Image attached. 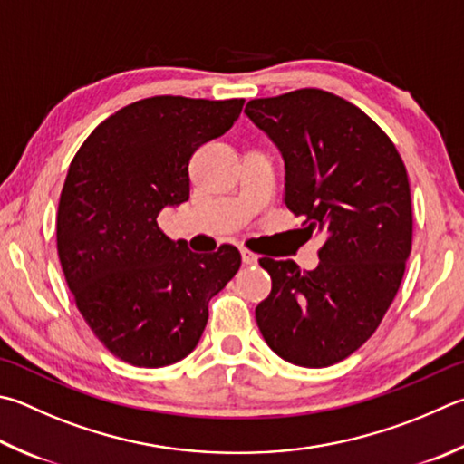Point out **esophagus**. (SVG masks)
I'll list each match as a JSON object with an SVG mask.
<instances>
[{"label": "esophagus", "mask_w": 464, "mask_h": 464, "mask_svg": "<svg viewBox=\"0 0 464 464\" xmlns=\"http://www.w3.org/2000/svg\"><path fill=\"white\" fill-rule=\"evenodd\" d=\"M241 259H243V264H246V266H256L257 264V256L254 254V251H249L246 247L241 249Z\"/></svg>", "instance_id": "1"}]
</instances>
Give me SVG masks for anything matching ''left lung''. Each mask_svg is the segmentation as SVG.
Segmentation results:
<instances>
[{
	"label": "left lung",
	"mask_w": 464,
	"mask_h": 464,
	"mask_svg": "<svg viewBox=\"0 0 464 464\" xmlns=\"http://www.w3.org/2000/svg\"><path fill=\"white\" fill-rule=\"evenodd\" d=\"M246 113L280 150L284 203L320 237V264L261 257L272 292L256 320L276 355L300 367L347 359L398 294L411 251L408 172L385 131L343 97L300 89L254 99Z\"/></svg>",
	"instance_id": "1"
}]
</instances>
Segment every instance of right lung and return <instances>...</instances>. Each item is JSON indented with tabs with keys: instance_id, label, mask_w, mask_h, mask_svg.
<instances>
[{
	"instance_id": "add662e5",
	"label": "right lung",
	"mask_w": 464,
	"mask_h": 464,
	"mask_svg": "<svg viewBox=\"0 0 464 464\" xmlns=\"http://www.w3.org/2000/svg\"><path fill=\"white\" fill-rule=\"evenodd\" d=\"M243 103L141 99L99 123L72 158L58 203V257L85 323L125 363L187 357L210 298L237 274V247L192 254L166 237L158 215L188 200L192 154L229 131Z\"/></svg>"
}]
</instances>
